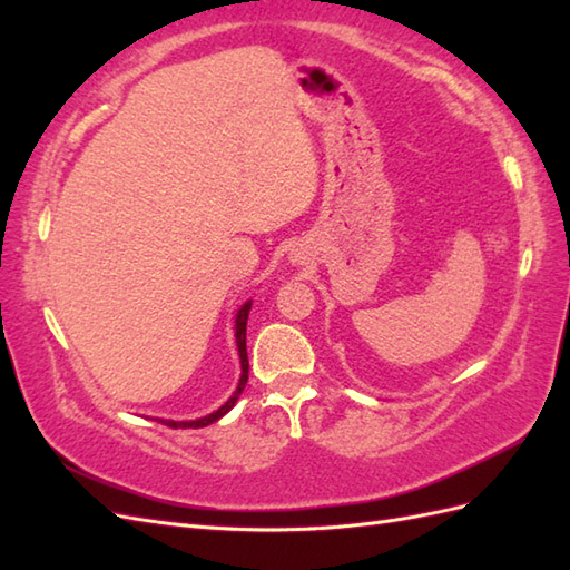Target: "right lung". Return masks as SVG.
<instances>
[{
	"label": "right lung",
	"instance_id": "1",
	"mask_svg": "<svg viewBox=\"0 0 570 570\" xmlns=\"http://www.w3.org/2000/svg\"><path fill=\"white\" fill-rule=\"evenodd\" d=\"M249 308H252V302L243 304V308H239L237 316H235V342H237V352H239V366H243V375H239V383H237V390L233 392L230 400L223 404L220 409H216L214 413H209V416L204 419H197V421H161L164 425H170V428H204V425H212L214 421H218L220 416H226V413L235 406L237 396L243 394L245 385H247V377H249V361H247V318H249Z\"/></svg>",
	"mask_w": 570,
	"mask_h": 570
}]
</instances>
